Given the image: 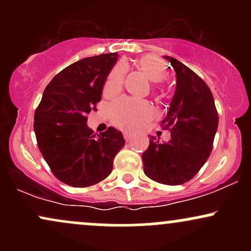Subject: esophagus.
Wrapping results in <instances>:
<instances>
[{"label": "esophagus", "instance_id": "esophagus-1", "mask_svg": "<svg viewBox=\"0 0 251 251\" xmlns=\"http://www.w3.org/2000/svg\"><path fill=\"white\" fill-rule=\"evenodd\" d=\"M132 137H133V135H132V133H129V132H125V133H124V138L126 139V142H129V140L132 139Z\"/></svg>", "mask_w": 251, "mask_h": 251}]
</instances>
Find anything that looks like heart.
I'll return each instance as SVG.
<instances>
[{"label":"heart","instance_id":"b5f03b06","mask_svg":"<svg viewBox=\"0 0 251 251\" xmlns=\"http://www.w3.org/2000/svg\"><path fill=\"white\" fill-rule=\"evenodd\" d=\"M138 67L151 80L152 82H162L168 76L166 63L160 57L144 55L138 60ZM126 67L123 62L118 63L112 70L105 85L106 92H114L122 86ZM152 108L145 101H134V100L122 99L114 102L111 107V116L113 123L122 128L132 129L138 127L144 120L151 117Z\"/></svg>","mask_w":251,"mask_h":251}]
</instances>
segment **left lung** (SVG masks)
I'll return each instance as SVG.
<instances>
[{
	"instance_id": "left-lung-1",
	"label": "left lung",
	"mask_w": 251,
	"mask_h": 251,
	"mask_svg": "<svg viewBox=\"0 0 251 251\" xmlns=\"http://www.w3.org/2000/svg\"><path fill=\"white\" fill-rule=\"evenodd\" d=\"M176 73V89L162 125L170 129L169 142L150 138L143 152L144 172L158 183L179 185L197 175L208 160L218 127L211 91L194 71L172 56H163Z\"/></svg>"
}]
</instances>
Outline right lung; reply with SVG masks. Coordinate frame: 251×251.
I'll use <instances>...</instances> for the list:
<instances>
[{
  "label": "right lung",
  "mask_w": 251,
  "mask_h": 251,
  "mask_svg": "<svg viewBox=\"0 0 251 251\" xmlns=\"http://www.w3.org/2000/svg\"><path fill=\"white\" fill-rule=\"evenodd\" d=\"M118 57L100 54L66 67L45 88L34 114L37 146L54 176L67 185L86 188L105 179L125 146L119 129L96 134L87 125Z\"/></svg>",
  "instance_id": "add662e5"
}]
</instances>
